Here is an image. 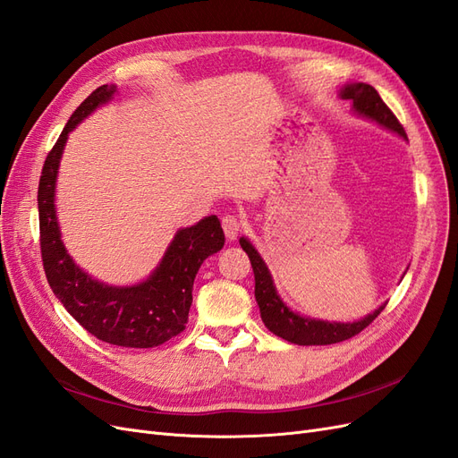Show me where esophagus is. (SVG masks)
<instances>
[{
  "instance_id": "1",
  "label": "esophagus",
  "mask_w": 458,
  "mask_h": 458,
  "mask_svg": "<svg viewBox=\"0 0 458 458\" xmlns=\"http://www.w3.org/2000/svg\"><path fill=\"white\" fill-rule=\"evenodd\" d=\"M221 227H224V233L227 241H234L239 237V231H241V221L237 216H225L221 219Z\"/></svg>"
}]
</instances>
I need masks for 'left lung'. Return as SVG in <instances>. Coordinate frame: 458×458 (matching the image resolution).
<instances>
[{
	"label": "left lung",
	"instance_id": "obj_1",
	"mask_svg": "<svg viewBox=\"0 0 458 458\" xmlns=\"http://www.w3.org/2000/svg\"><path fill=\"white\" fill-rule=\"evenodd\" d=\"M342 99L352 101V110L357 116H363L367 120L377 122L378 126L397 133L399 137L407 140V133L403 126L397 122L394 113L386 106V103L380 99L378 91L363 81H353V84L342 86L340 93ZM242 250L250 258L252 269H254V281H256V301L259 306L261 321L273 335L281 336L283 340L298 345H328L348 340L355 335H359L363 328H367L374 318L380 315V311L386 308L382 303L380 308L369 313L367 317L359 318L353 323H336V321H323V318H311L306 315H300L290 310L283 298L279 296L273 283V276L266 266V261L259 256V252L254 248V244L246 237L239 239Z\"/></svg>",
	"mask_w": 458,
	"mask_h": 458
}]
</instances>
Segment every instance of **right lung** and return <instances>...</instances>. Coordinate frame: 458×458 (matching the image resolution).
Returning <instances> with one entry per match:
<instances>
[{"mask_svg":"<svg viewBox=\"0 0 458 458\" xmlns=\"http://www.w3.org/2000/svg\"><path fill=\"white\" fill-rule=\"evenodd\" d=\"M116 91V86L97 88L74 110L46 158L38 187L41 259L53 294L89 335L122 348H155L185 328L192 283L202 261L224 248L225 234L216 216L179 229L157 269L145 281L130 286L97 281L76 266L61 239L55 208L59 164L68 133L93 110L113 99Z\"/></svg>","mask_w":458,"mask_h":458,"instance_id":"obj_1","label":"right lung"}]
</instances>
